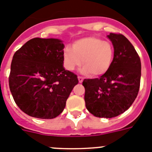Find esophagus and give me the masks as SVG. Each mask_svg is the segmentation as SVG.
I'll return each mask as SVG.
<instances>
[{
    "label": "esophagus",
    "instance_id": "34e87169",
    "mask_svg": "<svg viewBox=\"0 0 152 152\" xmlns=\"http://www.w3.org/2000/svg\"><path fill=\"white\" fill-rule=\"evenodd\" d=\"M77 79H78L79 83H82L83 80H84V79H83V77H80V76H78V77H77Z\"/></svg>",
    "mask_w": 152,
    "mask_h": 152
}]
</instances>
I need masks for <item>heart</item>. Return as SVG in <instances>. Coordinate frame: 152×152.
Here are the masks:
<instances>
[{
    "mask_svg": "<svg viewBox=\"0 0 152 152\" xmlns=\"http://www.w3.org/2000/svg\"><path fill=\"white\" fill-rule=\"evenodd\" d=\"M62 59L64 67L68 71H73L82 62L81 73L98 77L107 73L110 68L113 49L109 42L95 36H88L76 40L72 48L65 47Z\"/></svg>",
    "mask_w": 152,
    "mask_h": 152,
    "instance_id": "b5f03b06",
    "label": "heart"
}]
</instances>
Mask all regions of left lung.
Masks as SVG:
<instances>
[{
  "label": "left lung",
  "instance_id": "obj_1",
  "mask_svg": "<svg viewBox=\"0 0 152 152\" xmlns=\"http://www.w3.org/2000/svg\"><path fill=\"white\" fill-rule=\"evenodd\" d=\"M114 56L108 72L100 78L84 79V100L94 116L113 118L123 113L135 100L140 87L141 61L135 48L122 34L110 33Z\"/></svg>",
  "mask_w": 152,
  "mask_h": 152
}]
</instances>
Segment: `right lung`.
Here are the masks:
<instances>
[{
	"label": "right lung",
	"mask_w": 152,
	"mask_h": 152,
	"mask_svg": "<svg viewBox=\"0 0 152 152\" xmlns=\"http://www.w3.org/2000/svg\"><path fill=\"white\" fill-rule=\"evenodd\" d=\"M64 48L58 39L34 38L13 55L9 76L10 92L23 112L53 119L64 110L77 75L64 69Z\"/></svg>",
	"instance_id": "1"
}]
</instances>
